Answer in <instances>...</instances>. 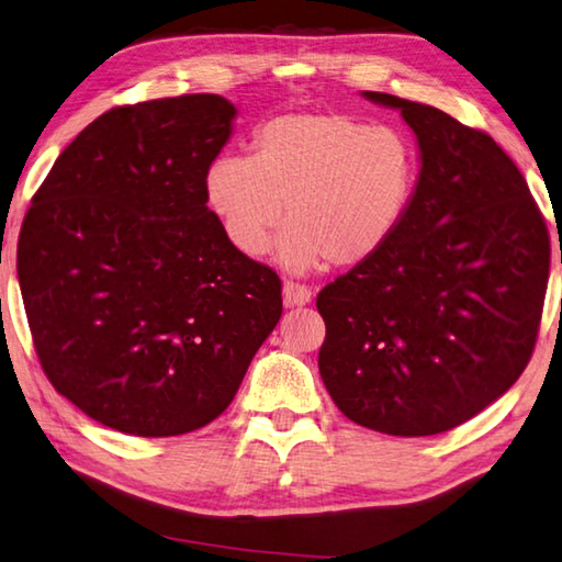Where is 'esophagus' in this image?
<instances>
[{"label":"esophagus","instance_id":"1","mask_svg":"<svg viewBox=\"0 0 562 562\" xmlns=\"http://www.w3.org/2000/svg\"><path fill=\"white\" fill-rule=\"evenodd\" d=\"M282 300H284V306H304L312 302V290L306 288V284L288 280L282 288Z\"/></svg>","mask_w":562,"mask_h":562}]
</instances>
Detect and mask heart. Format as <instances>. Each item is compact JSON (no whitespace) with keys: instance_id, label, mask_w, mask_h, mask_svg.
<instances>
[{"instance_id":"1","label":"heart","mask_w":562,"mask_h":562,"mask_svg":"<svg viewBox=\"0 0 562 562\" xmlns=\"http://www.w3.org/2000/svg\"><path fill=\"white\" fill-rule=\"evenodd\" d=\"M419 182V150L400 128L340 112L282 114L252 136L250 158L206 170V202L240 256L262 258L284 224L282 262L358 268L397 236Z\"/></svg>"}]
</instances>
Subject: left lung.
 Masks as SVG:
<instances>
[{"mask_svg":"<svg viewBox=\"0 0 562 562\" xmlns=\"http://www.w3.org/2000/svg\"><path fill=\"white\" fill-rule=\"evenodd\" d=\"M366 97L400 109L419 140L422 172L390 246L318 292V372L350 422L434 436L480 414L529 366L551 236L490 134L436 106Z\"/></svg>","mask_w":562,"mask_h":562,"instance_id":"obj_1","label":"left lung"}]
</instances>
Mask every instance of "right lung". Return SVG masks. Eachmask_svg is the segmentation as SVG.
<instances>
[{
	"label": "right lung",
	"mask_w": 562,
	"mask_h": 562,
	"mask_svg": "<svg viewBox=\"0 0 562 562\" xmlns=\"http://www.w3.org/2000/svg\"><path fill=\"white\" fill-rule=\"evenodd\" d=\"M234 116L218 94L109 109L60 153L21 224L16 272L41 368L121 434L214 422L280 322L278 272L240 256L206 206Z\"/></svg>",
	"instance_id": "obj_1"
}]
</instances>
